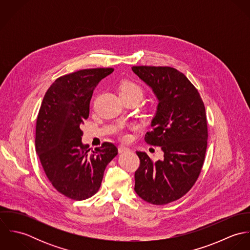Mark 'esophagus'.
I'll use <instances>...</instances> for the list:
<instances>
[{"label":"esophagus","mask_w":250,"mask_h":250,"mask_svg":"<svg viewBox=\"0 0 250 250\" xmlns=\"http://www.w3.org/2000/svg\"><path fill=\"white\" fill-rule=\"evenodd\" d=\"M128 151H130V148H128L126 146H123V145L118 146V152L119 153H125V152H128Z\"/></svg>","instance_id":"34e87169"}]
</instances>
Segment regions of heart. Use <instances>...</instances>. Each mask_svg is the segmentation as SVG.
<instances>
[{"mask_svg": "<svg viewBox=\"0 0 250 250\" xmlns=\"http://www.w3.org/2000/svg\"><path fill=\"white\" fill-rule=\"evenodd\" d=\"M120 95H129V96H135L137 98H139L140 100L143 98V88L136 83L134 82H124L121 86H120ZM120 137L123 140H127L128 139V135L121 131L120 132Z\"/></svg>", "mask_w": 250, "mask_h": 250, "instance_id": "1", "label": "heart"}]
</instances>
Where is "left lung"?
<instances>
[{
	"label": "left lung",
	"mask_w": 250,
	"mask_h": 250,
	"mask_svg": "<svg viewBox=\"0 0 250 250\" xmlns=\"http://www.w3.org/2000/svg\"><path fill=\"white\" fill-rule=\"evenodd\" d=\"M132 70L159 102L144 141L164 152V159L157 162L137 152L141 165L135 173V191L148 203L165 205L185 195L201 172L208 140L205 107L197 89L177 69L133 66Z\"/></svg>",
	"instance_id": "left-lung-1"
}]
</instances>
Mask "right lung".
<instances>
[{"mask_svg":"<svg viewBox=\"0 0 250 250\" xmlns=\"http://www.w3.org/2000/svg\"><path fill=\"white\" fill-rule=\"evenodd\" d=\"M113 68L83 69L58 78L44 95L36 120V151L54 188L74 200L94 195L107 164L117 155L114 144L90 151L82 143L81 125L98 83Z\"/></svg>","mask_w":250,"mask_h":250,"instance_id":"1","label":"right lung"}]
</instances>
